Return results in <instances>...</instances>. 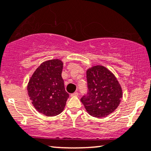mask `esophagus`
I'll return each instance as SVG.
<instances>
[{"label":"esophagus","mask_w":151,"mask_h":151,"mask_svg":"<svg viewBox=\"0 0 151 151\" xmlns=\"http://www.w3.org/2000/svg\"><path fill=\"white\" fill-rule=\"evenodd\" d=\"M70 96H79V93H78L77 92H74V93L70 94Z\"/></svg>","instance_id":"esophagus-1"}]
</instances>
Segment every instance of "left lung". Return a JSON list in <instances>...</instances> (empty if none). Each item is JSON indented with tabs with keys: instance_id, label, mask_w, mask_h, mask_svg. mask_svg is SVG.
Returning a JSON list of instances; mask_svg holds the SVG:
<instances>
[{
	"instance_id": "1",
	"label": "left lung",
	"mask_w": 151,
	"mask_h": 151,
	"mask_svg": "<svg viewBox=\"0 0 151 151\" xmlns=\"http://www.w3.org/2000/svg\"><path fill=\"white\" fill-rule=\"evenodd\" d=\"M88 93L81 101L86 111L94 117H104L116 109L123 92L114 74L101 65H94L86 70Z\"/></svg>"
}]
</instances>
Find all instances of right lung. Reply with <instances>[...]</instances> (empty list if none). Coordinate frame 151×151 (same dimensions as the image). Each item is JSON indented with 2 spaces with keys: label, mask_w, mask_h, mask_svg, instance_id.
<instances>
[{
  "label": "right lung",
  "mask_w": 151,
  "mask_h": 151,
  "mask_svg": "<svg viewBox=\"0 0 151 151\" xmlns=\"http://www.w3.org/2000/svg\"><path fill=\"white\" fill-rule=\"evenodd\" d=\"M63 65V61L59 59L43 62L27 83V94L32 105L45 116H54L61 113L69 97L61 77Z\"/></svg>",
  "instance_id": "add662e5"
}]
</instances>
